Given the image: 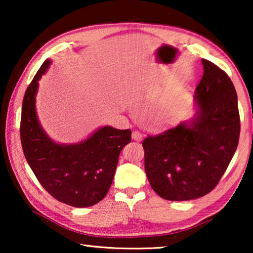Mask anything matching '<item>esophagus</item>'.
Returning a JSON list of instances; mask_svg holds the SVG:
<instances>
[{
    "mask_svg": "<svg viewBox=\"0 0 253 253\" xmlns=\"http://www.w3.org/2000/svg\"><path fill=\"white\" fill-rule=\"evenodd\" d=\"M131 137H132V139L137 140V142H140V140L143 139V136H142V134H140V131H138V130L132 131Z\"/></svg>",
    "mask_w": 253,
    "mask_h": 253,
    "instance_id": "34e87169",
    "label": "esophagus"
}]
</instances>
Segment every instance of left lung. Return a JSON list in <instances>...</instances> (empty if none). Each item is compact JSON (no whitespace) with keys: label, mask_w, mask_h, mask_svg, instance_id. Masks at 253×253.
Masks as SVG:
<instances>
[{"label":"left lung","mask_w":253,"mask_h":253,"mask_svg":"<svg viewBox=\"0 0 253 253\" xmlns=\"http://www.w3.org/2000/svg\"><path fill=\"white\" fill-rule=\"evenodd\" d=\"M203 76L195 89L198 113L143 140L145 172L161 198L187 201L204 196L220 182L238 147V96L229 76L202 59Z\"/></svg>","instance_id":"8db88e82"}]
</instances>
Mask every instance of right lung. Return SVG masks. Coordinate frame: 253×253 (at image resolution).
I'll return each mask as SVG.
<instances>
[{"label":"right lung","instance_id":"right-lung-1","mask_svg":"<svg viewBox=\"0 0 253 253\" xmlns=\"http://www.w3.org/2000/svg\"><path fill=\"white\" fill-rule=\"evenodd\" d=\"M45 60L24 93L20 135L23 153L38 181L60 202L75 208L95 205L113 183L122 149L131 140L130 129L101 127L84 142L57 144L40 126L36 95L41 76L49 68Z\"/></svg>","mask_w":253,"mask_h":253}]
</instances>
